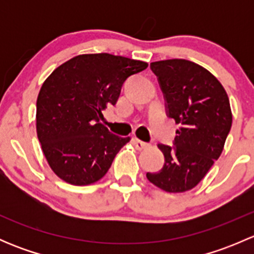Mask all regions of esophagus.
Listing matches in <instances>:
<instances>
[{
    "instance_id": "1",
    "label": "esophagus",
    "mask_w": 254,
    "mask_h": 254,
    "mask_svg": "<svg viewBox=\"0 0 254 254\" xmlns=\"http://www.w3.org/2000/svg\"><path fill=\"white\" fill-rule=\"evenodd\" d=\"M134 145H135V147H136V150H145V148L148 147V143L143 142L139 139L134 140Z\"/></svg>"
}]
</instances>
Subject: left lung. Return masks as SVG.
Returning <instances> with one entry per match:
<instances>
[{"instance_id":"8db88e82","label":"left lung","mask_w":254,"mask_h":254,"mask_svg":"<svg viewBox=\"0 0 254 254\" xmlns=\"http://www.w3.org/2000/svg\"><path fill=\"white\" fill-rule=\"evenodd\" d=\"M151 68L165 94L168 117L181 129L175 147L158 143L165 165L146 177L162 190L183 193L198 186L224 150L232 124L229 97L219 79L191 61H156Z\"/></svg>"}]
</instances>
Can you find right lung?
I'll return each mask as SVG.
<instances>
[{
  "mask_svg": "<svg viewBox=\"0 0 254 254\" xmlns=\"http://www.w3.org/2000/svg\"><path fill=\"white\" fill-rule=\"evenodd\" d=\"M148 66L112 54H82L51 72L37 99V135L49 166L72 186L103 178L130 136L109 132L99 120L114 106L129 76Z\"/></svg>",
  "mask_w": 254,
  "mask_h": 254,
  "instance_id": "obj_1",
  "label": "right lung"
}]
</instances>
